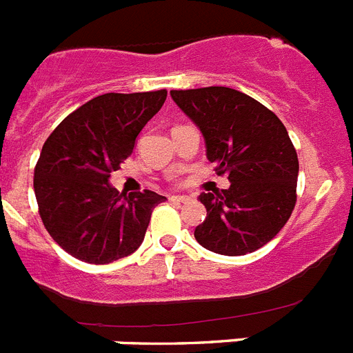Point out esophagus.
Returning a JSON list of instances; mask_svg holds the SVG:
<instances>
[{"label":"esophagus","instance_id":"34e87169","mask_svg":"<svg viewBox=\"0 0 353 353\" xmlns=\"http://www.w3.org/2000/svg\"><path fill=\"white\" fill-rule=\"evenodd\" d=\"M170 199L173 201V203H189V201H191L189 196H171Z\"/></svg>","mask_w":353,"mask_h":353}]
</instances>
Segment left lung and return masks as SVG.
<instances>
[{"instance_id": "8db88e82", "label": "left lung", "mask_w": 353, "mask_h": 353, "mask_svg": "<svg viewBox=\"0 0 353 353\" xmlns=\"http://www.w3.org/2000/svg\"><path fill=\"white\" fill-rule=\"evenodd\" d=\"M205 138L207 159L232 185L201 192L194 236L205 249L242 256L281 232L297 201L299 159L286 127L252 97L226 86L170 92Z\"/></svg>"}]
</instances>
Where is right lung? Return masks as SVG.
<instances>
[{
    "instance_id": "right-lung-1",
    "label": "right lung",
    "mask_w": 353,
    "mask_h": 353,
    "mask_svg": "<svg viewBox=\"0 0 353 353\" xmlns=\"http://www.w3.org/2000/svg\"><path fill=\"white\" fill-rule=\"evenodd\" d=\"M166 95V90L99 95L43 143L33 179L39 214L56 244L77 260L111 263L141 245L152 210L166 198L154 191L120 194L109 176L132 154Z\"/></svg>"
}]
</instances>
